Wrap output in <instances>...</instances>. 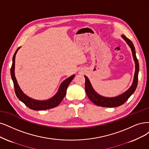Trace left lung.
Here are the masks:
<instances>
[{"mask_svg":"<svg viewBox=\"0 0 149 149\" xmlns=\"http://www.w3.org/2000/svg\"><path fill=\"white\" fill-rule=\"evenodd\" d=\"M122 37L127 43L129 47L131 48L132 54H133V59L135 63V72L134 75V79L133 84L130 86V88L126 90L125 92L122 93V95L117 96L116 97H104L97 93L95 90L92 87L90 81L86 76H84L85 78V91L86 93L90 100V101L95 104L96 105L101 107H118L123 104L126 101L128 100V98L133 94L135 91L136 87L137 85V81H138V74H139V62L137 60L136 55L135 48L133 42H132L129 38L126 37L125 36L122 35Z\"/></svg>","mask_w":149,"mask_h":149,"instance_id":"1","label":"left lung"}]
</instances>
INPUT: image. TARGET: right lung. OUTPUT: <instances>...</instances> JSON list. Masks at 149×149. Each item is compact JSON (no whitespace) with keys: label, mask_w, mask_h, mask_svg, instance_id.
<instances>
[{"label":"right lung","mask_w":149,"mask_h":149,"mask_svg":"<svg viewBox=\"0 0 149 149\" xmlns=\"http://www.w3.org/2000/svg\"><path fill=\"white\" fill-rule=\"evenodd\" d=\"M20 48L19 47L17 49H16L13 57V63L12 65V68H11L10 73L11 76H12V79L13 81L14 84V88L15 91L16 93V95L19 100L23 102L26 106L28 107L29 109L32 110H34V111H43V110H47L52 109L55 107L58 106L59 104L61 103L64 97L66 91H67V88L70 84L72 80L74 78L75 75H72V76L69 77V78L65 79L64 81H63L61 84L59 90L56 94L54 96H53L52 98L49 99L48 100L45 101H38L34 99L31 98L29 96L26 95L21 90L20 87L19 86L17 80L15 77V56L16 54L18 51V49Z\"/></svg>","instance_id":"right-lung-1"}]
</instances>
